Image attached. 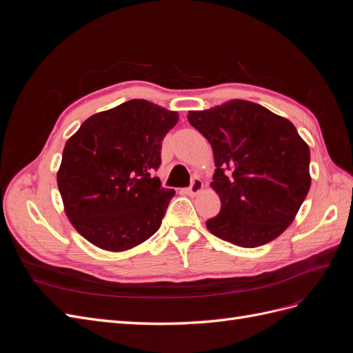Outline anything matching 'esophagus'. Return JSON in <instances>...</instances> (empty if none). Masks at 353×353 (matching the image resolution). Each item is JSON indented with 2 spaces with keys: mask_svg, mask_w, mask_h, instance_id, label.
Masks as SVG:
<instances>
[{
  "mask_svg": "<svg viewBox=\"0 0 353 353\" xmlns=\"http://www.w3.org/2000/svg\"><path fill=\"white\" fill-rule=\"evenodd\" d=\"M201 188H203L201 179H200L199 176H194L193 179H191V184H190V187L185 190V193L190 194V196H194V194L200 193Z\"/></svg>",
  "mask_w": 353,
  "mask_h": 353,
  "instance_id": "esophagus-1",
  "label": "esophagus"
}]
</instances>
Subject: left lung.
<instances>
[{
    "label": "left lung",
    "mask_w": 353,
    "mask_h": 353,
    "mask_svg": "<svg viewBox=\"0 0 353 353\" xmlns=\"http://www.w3.org/2000/svg\"><path fill=\"white\" fill-rule=\"evenodd\" d=\"M215 157L221 210L208 230L240 248L272 241L293 222L311 187L309 147L294 125L263 105L231 100L190 112Z\"/></svg>",
    "instance_id": "obj_1"
}]
</instances>
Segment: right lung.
Returning <instances> with one entry per match:
<instances>
[{
    "label": "right lung",
    "mask_w": 353,
    "mask_h": 353,
    "mask_svg": "<svg viewBox=\"0 0 353 353\" xmlns=\"http://www.w3.org/2000/svg\"><path fill=\"white\" fill-rule=\"evenodd\" d=\"M178 113L130 100L85 121L63 150L57 185L72 225L110 252L128 250L159 230L175 191L154 175L162 141Z\"/></svg>",
    "instance_id": "1"
}]
</instances>
